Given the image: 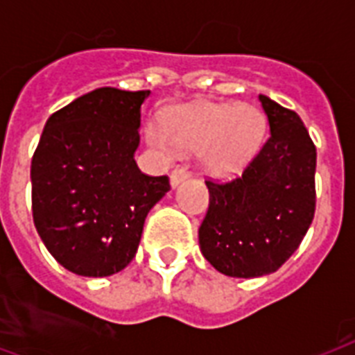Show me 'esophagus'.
<instances>
[{"instance_id":"obj_1","label":"esophagus","mask_w":355,"mask_h":355,"mask_svg":"<svg viewBox=\"0 0 355 355\" xmlns=\"http://www.w3.org/2000/svg\"><path fill=\"white\" fill-rule=\"evenodd\" d=\"M188 177H189V173L186 171L184 167H175V169L171 171V186L173 188H177L178 184L184 182Z\"/></svg>"}]
</instances>
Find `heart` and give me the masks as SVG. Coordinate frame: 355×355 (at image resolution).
Masks as SVG:
<instances>
[{
    "label": "heart",
    "mask_w": 355,
    "mask_h": 355,
    "mask_svg": "<svg viewBox=\"0 0 355 355\" xmlns=\"http://www.w3.org/2000/svg\"><path fill=\"white\" fill-rule=\"evenodd\" d=\"M263 116L250 107L199 103L173 108L166 127L160 121L147 125L153 147L171 153L177 147L200 150V162L214 175H230L245 166L263 136Z\"/></svg>",
    "instance_id": "heart-1"
}]
</instances>
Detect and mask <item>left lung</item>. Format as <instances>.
I'll return each instance as SVG.
<instances>
[{
  "mask_svg": "<svg viewBox=\"0 0 355 355\" xmlns=\"http://www.w3.org/2000/svg\"><path fill=\"white\" fill-rule=\"evenodd\" d=\"M270 134L239 177L206 180L200 252L234 278L270 275L291 258L315 216L317 149L297 112L259 96Z\"/></svg>",
  "mask_w": 355,
  "mask_h": 355,
  "instance_id": "1",
  "label": "left lung"
}]
</instances>
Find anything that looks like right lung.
Wrapping results in <instances>:
<instances>
[{
  "mask_svg": "<svg viewBox=\"0 0 355 355\" xmlns=\"http://www.w3.org/2000/svg\"><path fill=\"white\" fill-rule=\"evenodd\" d=\"M149 90L97 88L47 119L33 162V221L51 256L79 276H110L138 250L145 217L171 189L139 171Z\"/></svg>",
  "mask_w": 355,
  "mask_h": 355,
  "instance_id": "1",
  "label": "right lung"
}]
</instances>
